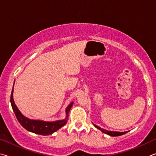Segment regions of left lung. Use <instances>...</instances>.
<instances>
[{
	"label": "left lung",
	"instance_id": "1",
	"mask_svg": "<svg viewBox=\"0 0 156 156\" xmlns=\"http://www.w3.org/2000/svg\"><path fill=\"white\" fill-rule=\"evenodd\" d=\"M94 125L95 127L97 128V129L101 130L103 133H106V134H108V135H110V136H119L123 135V134H125V133H127V132H110V131H107V130H105V129H101V128L99 127H98L97 125Z\"/></svg>",
	"mask_w": 156,
	"mask_h": 156
}]
</instances>
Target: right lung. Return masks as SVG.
<instances>
[{"label": "right lung", "instance_id": "obj_1", "mask_svg": "<svg viewBox=\"0 0 156 156\" xmlns=\"http://www.w3.org/2000/svg\"><path fill=\"white\" fill-rule=\"evenodd\" d=\"M13 91L12 89V94H11L10 101L12 104V107L13 112H14L15 115L17 118L18 122H20V125L23 126L24 129H26L29 132L37 133V134L42 135V136H47L50 135L51 133L56 132L59 128L64 126L67 122V117L68 116V113L70 110L71 107L73 104L72 102L68 106L66 109V118L64 120L62 121H57L54 122H46L42 121H35V120H31L26 118L16 107L14 101L13 99Z\"/></svg>", "mask_w": 156, "mask_h": 156}]
</instances>
